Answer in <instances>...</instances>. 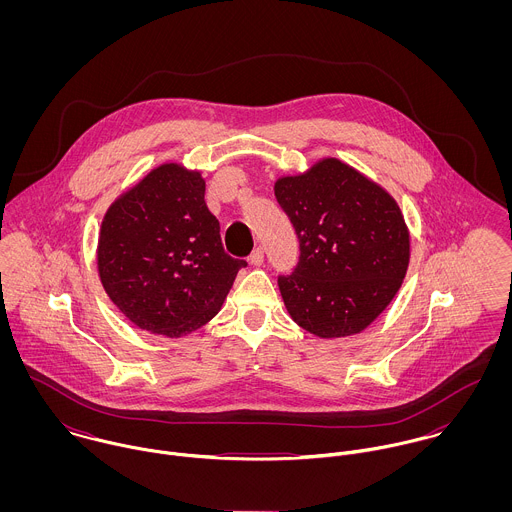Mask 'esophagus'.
<instances>
[{
	"label": "esophagus",
	"mask_w": 512,
	"mask_h": 512,
	"mask_svg": "<svg viewBox=\"0 0 512 512\" xmlns=\"http://www.w3.org/2000/svg\"><path fill=\"white\" fill-rule=\"evenodd\" d=\"M250 264H252V266H262V264H264V250H262V248H256V250L250 254Z\"/></svg>",
	"instance_id": "obj_1"
}]
</instances>
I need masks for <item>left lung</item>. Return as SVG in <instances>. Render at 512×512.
<instances>
[{
	"mask_svg": "<svg viewBox=\"0 0 512 512\" xmlns=\"http://www.w3.org/2000/svg\"><path fill=\"white\" fill-rule=\"evenodd\" d=\"M274 191L301 250L292 276L278 280L290 317L321 339L365 331L410 264V230L396 199L337 157L278 177Z\"/></svg>",
	"mask_w": 512,
	"mask_h": 512,
	"instance_id": "left-lung-1",
	"label": "left lung"
}]
</instances>
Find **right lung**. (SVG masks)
Wrapping results in <instances>:
<instances>
[{
  "label": "right lung",
  "instance_id": "1",
  "mask_svg": "<svg viewBox=\"0 0 512 512\" xmlns=\"http://www.w3.org/2000/svg\"><path fill=\"white\" fill-rule=\"evenodd\" d=\"M244 266L222 248L201 171L179 161L153 167L122 191L100 224L102 288L124 317L153 335L179 339L207 325Z\"/></svg>",
  "mask_w": 512,
  "mask_h": 512
}]
</instances>
